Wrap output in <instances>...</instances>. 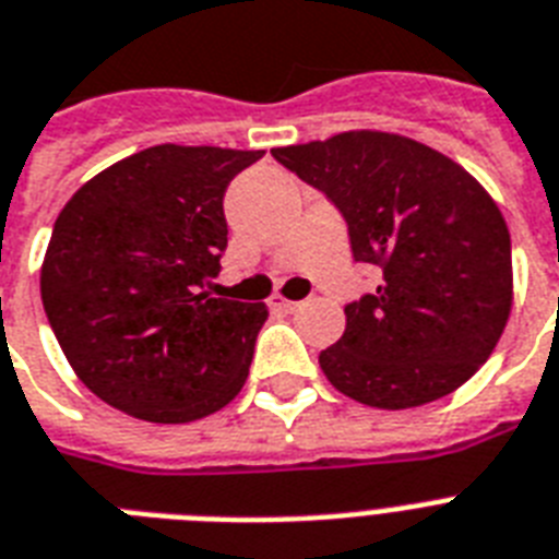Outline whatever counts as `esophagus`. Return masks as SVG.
Listing matches in <instances>:
<instances>
[{
	"label": "esophagus",
	"instance_id": "obj_1",
	"mask_svg": "<svg viewBox=\"0 0 559 559\" xmlns=\"http://www.w3.org/2000/svg\"><path fill=\"white\" fill-rule=\"evenodd\" d=\"M270 307H272V310H281V312H295V310H298V307H301V304H298V301H287V298H281V295H275V298H272V301H270Z\"/></svg>",
	"mask_w": 559,
	"mask_h": 559
}]
</instances>
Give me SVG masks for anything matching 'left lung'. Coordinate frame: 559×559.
I'll list each match as a JSON object with an SVG mask.
<instances>
[{
    "instance_id": "left-lung-1",
    "label": "left lung",
    "mask_w": 559,
    "mask_h": 559,
    "mask_svg": "<svg viewBox=\"0 0 559 559\" xmlns=\"http://www.w3.org/2000/svg\"><path fill=\"white\" fill-rule=\"evenodd\" d=\"M272 157L326 194L353 258L382 270L321 350L330 384L405 411L468 382L500 342L514 289L511 235L491 194L437 148L388 131H344Z\"/></svg>"
}]
</instances>
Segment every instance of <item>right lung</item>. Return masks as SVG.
<instances>
[{
	"label": "right lung",
	"mask_w": 559,
	"mask_h": 559,
	"mask_svg": "<svg viewBox=\"0 0 559 559\" xmlns=\"http://www.w3.org/2000/svg\"><path fill=\"white\" fill-rule=\"evenodd\" d=\"M264 152L143 148L66 203L45 252V316L80 382L157 425L203 419L240 393L266 304L215 298L224 194Z\"/></svg>",
	"instance_id": "obj_1"
}]
</instances>
